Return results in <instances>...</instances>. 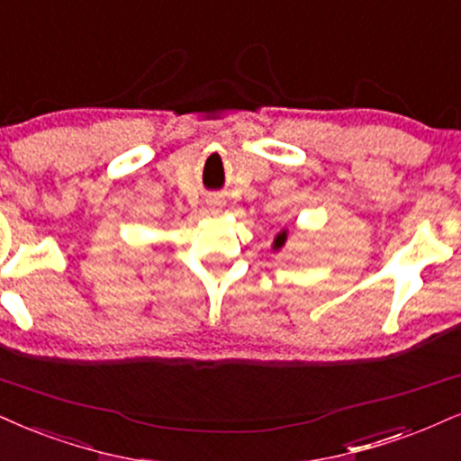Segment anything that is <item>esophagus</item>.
I'll list each match as a JSON object with an SVG mask.
<instances>
[{
  "mask_svg": "<svg viewBox=\"0 0 461 461\" xmlns=\"http://www.w3.org/2000/svg\"><path fill=\"white\" fill-rule=\"evenodd\" d=\"M209 209H212V212H213V213H218V212H220V203H218V201L209 203Z\"/></svg>",
  "mask_w": 461,
  "mask_h": 461,
  "instance_id": "esophagus-1",
  "label": "esophagus"
}]
</instances>
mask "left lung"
Here are the masks:
<instances>
[{"instance_id": "1", "label": "left lung", "mask_w": 461, "mask_h": 461, "mask_svg": "<svg viewBox=\"0 0 461 461\" xmlns=\"http://www.w3.org/2000/svg\"><path fill=\"white\" fill-rule=\"evenodd\" d=\"M286 240H288V230L282 229L280 232H277L276 240H274V249H282L284 243H286Z\"/></svg>"}]
</instances>
